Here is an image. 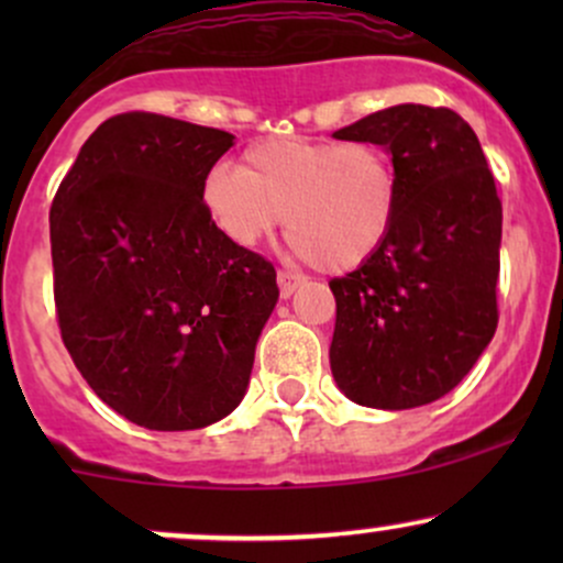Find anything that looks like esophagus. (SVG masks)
I'll use <instances>...</instances> for the list:
<instances>
[{
    "label": "esophagus",
    "instance_id": "1",
    "mask_svg": "<svg viewBox=\"0 0 563 563\" xmlns=\"http://www.w3.org/2000/svg\"><path fill=\"white\" fill-rule=\"evenodd\" d=\"M301 286V277L294 275V273H277V288H280V296L283 299H288L290 294H294L296 288Z\"/></svg>",
    "mask_w": 563,
    "mask_h": 563
}]
</instances>
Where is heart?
Instances as JSON below:
<instances>
[{
	"mask_svg": "<svg viewBox=\"0 0 563 563\" xmlns=\"http://www.w3.org/2000/svg\"><path fill=\"white\" fill-rule=\"evenodd\" d=\"M399 203L397 166L373 142L260 140L243 169L217 164L200 183V206L228 241L256 245L286 222L296 254L325 273L371 262L389 243Z\"/></svg>",
	"mask_w": 563,
	"mask_h": 563,
	"instance_id": "b5f03b06",
	"label": "heart"
}]
</instances>
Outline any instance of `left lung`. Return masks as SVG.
I'll list each match as a JSON object with an SVG mask.
<instances>
[{
    "label": "left lung",
    "instance_id": "obj_1",
    "mask_svg": "<svg viewBox=\"0 0 563 563\" xmlns=\"http://www.w3.org/2000/svg\"><path fill=\"white\" fill-rule=\"evenodd\" d=\"M389 151L402 203L389 243L333 277L331 371L352 402L410 410L455 389L497 328L503 206L474 129L394 106L333 132Z\"/></svg>",
    "mask_w": 563,
    "mask_h": 563
}]
</instances>
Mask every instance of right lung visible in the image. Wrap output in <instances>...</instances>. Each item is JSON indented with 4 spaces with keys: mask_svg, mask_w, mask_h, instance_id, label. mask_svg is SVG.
Instances as JSON below:
<instances>
[{
    "mask_svg": "<svg viewBox=\"0 0 563 563\" xmlns=\"http://www.w3.org/2000/svg\"><path fill=\"white\" fill-rule=\"evenodd\" d=\"M232 134L158 113L102 121L49 209L63 344L126 421L187 431L241 405L275 267L228 241L200 183Z\"/></svg>",
    "mask_w": 563,
    "mask_h": 563,
    "instance_id": "obj_1",
    "label": "right lung"
}]
</instances>
